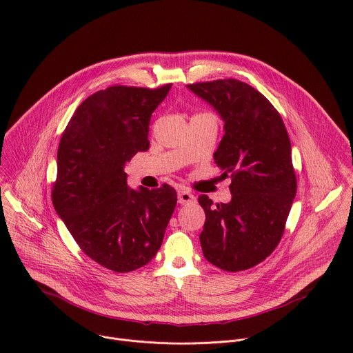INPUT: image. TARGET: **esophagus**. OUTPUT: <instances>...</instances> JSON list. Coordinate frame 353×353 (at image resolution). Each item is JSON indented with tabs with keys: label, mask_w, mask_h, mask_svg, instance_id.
<instances>
[{
	"label": "esophagus",
	"mask_w": 353,
	"mask_h": 353,
	"mask_svg": "<svg viewBox=\"0 0 353 353\" xmlns=\"http://www.w3.org/2000/svg\"><path fill=\"white\" fill-rule=\"evenodd\" d=\"M177 196H179V204H181V205L194 203V201H195V196L190 191H187V190H180L177 192Z\"/></svg>",
	"instance_id": "1"
}]
</instances>
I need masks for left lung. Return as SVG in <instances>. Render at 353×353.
I'll use <instances>...</instances> for the list:
<instances>
[{
  "label": "left lung",
  "mask_w": 353,
  "mask_h": 353,
  "mask_svg": "<svg viewBox=\"0 0 353 353\" xmlns=\"http://www.w3.org/2000/svg\"><path fill=\"white\" fill-rule=\"evenodd\" d=\"M187 88L225 121L214 159L222 176L232 177L230 203L198 198L205 211L201 247L215 267L244 271L264 261L282 239L297 188L290 139L278 110L245 82L229 78Z\"/></svg>",
  "instance_id": "left-lung-1"
}]
</instances>
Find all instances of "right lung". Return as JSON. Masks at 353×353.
Here are the masks:
<instances>
[{"instance_id": "add662e5", "label": "right lung", "mask_w": 353, "mask_h": 353, "mask_svg": "<svg viewBox=\"0 0 353 353\" xmlns=\"http://www.w3.org/2000/svg\"><path fill=\"white\" fill-rule=\"evenodd\" d=\"M170 88L114 85L90 94L59 145L53 205L83 253L114 272L138 270L157 256L176 208L173 187L132 190L124 172L148 150L150 116Z\"/></svg>"}]
</instances>
